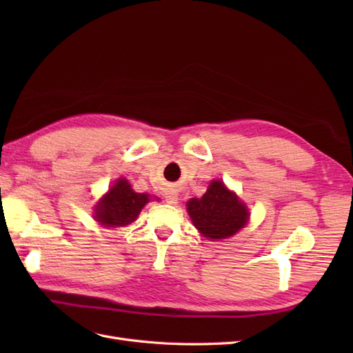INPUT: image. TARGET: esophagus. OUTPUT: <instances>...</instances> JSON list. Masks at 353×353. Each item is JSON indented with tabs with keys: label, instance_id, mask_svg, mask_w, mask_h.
<instances>
[{
	"label": "esophagus",
	"instance_id": "34e87169",
	"mask_svg": "<svg viewBox=\"0 0 353 353\" xmlns=\"http://www.w3.org/2000/svg\"><path fill=\"white\" fill-rule=\"evenodd\" d=\"M165 199L168 203H176L178 201V194L175 193V191H168V193L165 194Z\"/></svg>",
	"mask_w": 353,
	"mask_h": 353
}]
</instances>
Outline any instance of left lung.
<instances>
[{
	"instance_id": "8db88e82",
	"label": "left lung",
	"mask_w": 353,
	"mask_h": 353,
	"mask_svg": "<svg viewBox=\"0 0 353 353\" xmlns=\"http://www.w3.org/2000/svg\"><path fill=\"white\" fill-rule=\"evenodd\" d=\"M188 215L203 236L222 240L241 230L249 218L248 208L222 181H212L201 199L187 203Z\"/></svg>"
}]
</instances>
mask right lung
I'll return each instance as SVG.
<instances>
[{
	"label": "right lung",
	"mask_w": 353,
	"mask_h": 353,
	"mask_svg": "<svg viewBox=\"0 0 353 353\" xmlns=\"http://www.w3.org/2000/svg\"><path fill=\"white\" fill-rule=\"evenodd\" d=\"M145 203H148V194L135 193L131 184L125 178H121L99 201L95 208V218L103 225L123 227L137 219Z\"/></svg>",
	"instance_id": "add662e5"
}]
</instances>
